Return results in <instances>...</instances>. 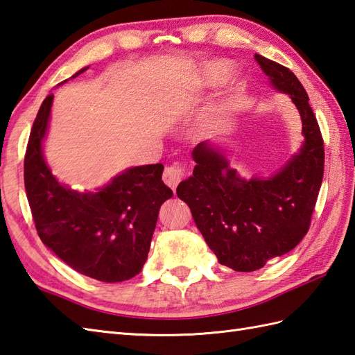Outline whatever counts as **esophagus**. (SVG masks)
Listing matches in <instances>:
<instances>
[{
	"label": "esophagus",
	"mask_w": 355,
	"mask_h": 355,
	"mask_svg": "<svg viewBox=\"0 0 355 355\" xmlns=\"http://www.w3.org/2000/svg\"><path fill=\"white\" fill-rule=\"evenodd\" d=\"M187 175L185 171V167L179 166V164H173V166H168L166 167V170H164V175H162V179L164 182H166L173 191H176L178 185L180 184V180H182Z\"/></svg>",
	"instance_id": "1"
}]
</instances>
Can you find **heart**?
I'll list each match as a JSON object with an SVG mask.
<instances>
[{"label":"heart","mask_w":355,"mask_h":355,"mask_svg":"<svg viewBox=\"0 0 355 355\" xmlns=\"http://www.w3.org/2000/svg\"><path fill=\"white\" fill-rule=\"evenodd\" d=\"M224 73H226V66H220L218 71H217V76H215V78L218 80V78H221Z\"/></svg>","instance_id":"obj_1"}]
</instances>
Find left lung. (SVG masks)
Returning a JSON list of instances; mask_svg holds the SVG:
<instances>
[{
	"instance_id": "1",
	"label": "left lung",
	"mask_w": 355,
	"mask_h": 355,
	"mask_svg": "<svg viewBox=\"0 0 355 355\" xmlns=\"http://www.w3.org/2000/svg\"><path fill=\"white\" fill-rule=\"evenodd\" d=\"M254 58L274 89L295 103L304 135L300 153L275 176L245 180L205 141L193 150V176L176 189L218 262L239 272L261 270L300 244L324 176V140L304 87L286 66L259 54Z\"/></svg>"
}]
</instances>
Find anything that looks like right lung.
Here are the masks:
<instances>
[{
  "instance_id": "right-lung-1",
  "label": "right lung",
  "mask_w": 355,
  "mask_h": 355,
  "mask_svg": "<svg viewBox=\"0 0 355 355\" xmlns=\"http://www.w3.org/2000/svg\"><path fill=\"white\" fill-rule=\"evenodd\" d=\"M53 99L48 94L42 102L24 159L36 230L42 243L80 274L107 283L132 279L148 261L159 207L173 196L161 179L164 166L129 168L98 193L60 185L42 155Z\"/></svg>"
}]
</instances>
